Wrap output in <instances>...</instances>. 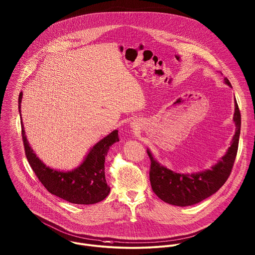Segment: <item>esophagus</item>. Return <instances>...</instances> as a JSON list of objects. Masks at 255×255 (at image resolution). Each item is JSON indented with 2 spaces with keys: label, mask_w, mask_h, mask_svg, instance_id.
<instances>
[{
  "label": "esophagus",
  "mask_w": 255,
  "mask_h": 255,
  "mask_svg": "<svg viewBox=\"0 0 255 255\" xmlns=\"http://www.w3.org/2000/svg\"><path fill=\"white\" fill-rule=\"evenodd\" d=\"M131 126H132L134 129H137V128H139V124H138L137 122H135V121L131 123Z\"/></svg>",
  "instance_id": "obj_1"
}]
</instances>
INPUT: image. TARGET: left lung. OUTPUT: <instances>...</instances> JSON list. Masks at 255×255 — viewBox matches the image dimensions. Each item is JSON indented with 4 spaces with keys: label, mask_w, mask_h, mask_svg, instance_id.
I'll list each match as a JSON object with an SVG mask.
<instances>
[{
    "label": "left lung",
    "mask_w": 255,
    "mask_h": 255,
    "mask_svg": "<svg viewBox=\"0 0 255 255\" xmlns=\"http://www.w3.org/2000/svg\"><path fill=\"white\" fill-rule=\"evenodd\" d=\"M226 84L232 87L228 78ZM234 121L236 123V134L227 154L210 170L196 174H179L161 166L152 156L147 153L151 160L150 182L153 192L165 203L170 205L187 207L198 204L217 193L229 179L239 149L241 135L242 116L237 101L235 102Z\"/></svg>",
    "instance_id": "8db88e82"
}]
</instances>
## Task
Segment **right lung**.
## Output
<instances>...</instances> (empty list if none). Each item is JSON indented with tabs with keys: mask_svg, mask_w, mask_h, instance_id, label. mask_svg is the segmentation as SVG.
Instances as JSON below:
<instances>
[{
	"mask_svg": "<svg viewBox=\"0 0 255 255\" xmlns=\"http://www.w3.org/2000/svg\"><path fill=\"white\" fill-rule=\"evenodd\" d=\"M22 92L18 95V111ZM21 137L24 153L28 164L38 178L39 182L52 195L77 205H92L103 201L110 193V188L105 180L104 163L109 147L119 141L118 130L112 131L96 143L86 155L84 161L74 170L61 172L46 167L29 147L20 120Z\"/></svg>",
	"mask_w": 255,
	"mask_h": 255,
	"instance_id": "right-lung-1",
	"label": "right lung"
}]
</instances>
